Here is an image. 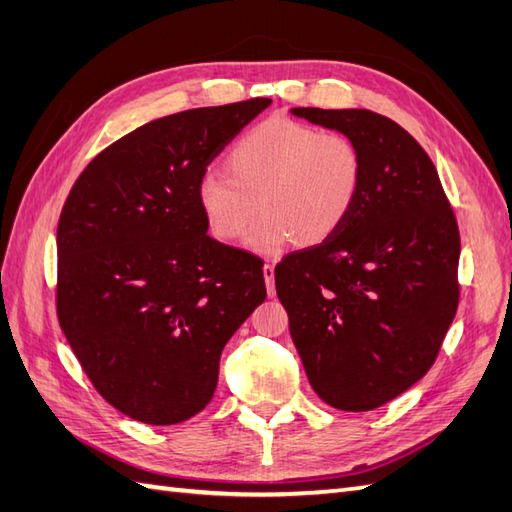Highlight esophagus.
Segmentation results:
<instances>
[{
  "instance_id": "34e87169",
  "label": "esophagus",
  "mask_w": 512,
  "mask_h": 512,
  "mask_svg": "<svg viewBox=\"0 0 512 512\" xmlns=\"http://www.w3.org/2000/svg\"><path fill=\"white\" fill-rule=\"evenodd\" d=\"M264 279H266L268 295L273 297V295H275V266H273V264H266V266H264Z\"/></svg>"
}]
</instances>
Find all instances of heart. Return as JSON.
<instances>
[{"label": "heart", "mask_w": 512, "mask_h": 512, "mask_svg": "<svg viewBox=\"0 0 512 512\" xmlns=\"http://www.w3.org/2000/svg\"><path fill=\"white\" fill-rule=\"evenodd\" d=\"M228 176L206 171L198 204L215 239L233 244L248 237L262 253L288 242L314 246L332 237L350 215L363 180L356 143L341 132L275 116L250 129L226 156Z\"/></svg>", "instance_id": "obj_1"}]
</instances>
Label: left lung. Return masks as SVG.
<instances>
[{"label":"left lung","mask_w":512,"mask_h":512,"mask_svg":"<svg viewBox=\"0 0 512 512\" xmlns=\"http://www.w3.org/2000/svg\"><path fill=\"white\" fill-rule=\"evenodd\" d=\"M350 136L363 180L343 226L275 268L290 336L330 407L369 411L429 372L460 301L458 220L416 138L369 110L295 107Z\"/></svg>","instance_id":"left-lung-1"}]
</instances>
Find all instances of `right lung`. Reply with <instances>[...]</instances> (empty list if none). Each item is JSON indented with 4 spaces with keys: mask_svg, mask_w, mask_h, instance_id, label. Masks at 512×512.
Listing matches in <instances>:
<instances>
[{
    "mask_svg": "<svg viewBox=\"0 0 512 512\" xmlns=\"http://www.w3.org/2000/svg\"><path fill=\"white\" fill-rule=\"evenodd\" d=\"M273 103L198 107L134 129L76 178L57 226V317L94 389L125 416L178 424L266 299L264 262L206 235L198 182Z\"/></svg>",
    "mask_w": 512,
    "mask_h": 512,
    "instance_id": "1",
    "label": "right lung"
}]
</instances>
